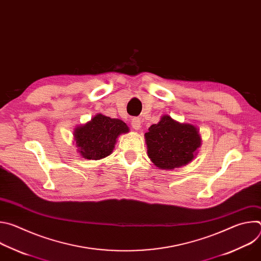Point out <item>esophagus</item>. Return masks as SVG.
I'll return each mask as SVG.
<instances>
[{
	"instance_id": "obj_1",
	"label": "esophagus",
	"mask_w": 261,
	"mask_h": 261,
	"mask_svg": "<svg viewBox=\"0 0 261 261\" xmlns=\"http://www.w3.org/2000/svg\"><path fill=\"white\" fill-rule=\"evenodd\" d=\"M131 126L134 130H139L141 127V121L138 118H133L131 120Z\"/></svg>"
}]
</instances>
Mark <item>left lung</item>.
<instances>
[{
	"label": "left lung",
	"mask_w": 261,
	"mask_h": 261,
	"mask_svg": "<svg viewBox=\"0 0 261 261\" xmlns=\"http://www.w3.org/2000/svg\"><path fill=\"white\" fill-rule=\"evenodd\" d=\"M147 156L161 169H173L190 163L201 144L198 129L163 116L144 134Z\"/></svg>",
	"instance_id": "8db88e82"
}]
</instances>
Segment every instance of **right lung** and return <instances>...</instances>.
I'll return each instance as SVG.
<instances>
[{
  "label": "right lung",
  "mask_w": 261,
  "mask_h": 261,
  "mask_svg": "<svg viewBox=\"0 0 261 261\" xmlns=\"http://www.w3.org/2000/svg\"><path fill=\"white\" fill-rule=\"evenodd\" d=\"M127 132L129 128L122 120L98 114L87 124L75 128L74 138L85 159L99 160L110 155L118 136Z\"/></svg>",
  "instance_id": "1"
}]
</instances>
